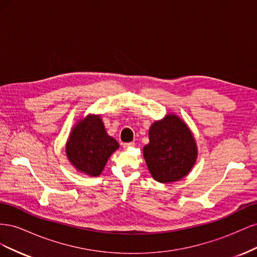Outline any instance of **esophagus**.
<instances>
[{"instance_id":"esophagus-1","label":"esophagus","mask_w":257,"mask_h":257,"mask_svg":"<svg viewBox=\"0 0 257 257\" xmlns=\"http://www.w3.org/2000/svg\"><path fill=\"white\" fill-rule=\"evenodd\" d=\"M135 146V143H126V144H123V148L124 149H128V148H132V147H134Z\"/></svg>"}]
</instances>
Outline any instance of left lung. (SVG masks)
<instances>
[{
  "label": "left lung",
  "mask_w": 257,
  "mask_h": 257,
  "mask_svg": "<svg viewBox=\"0 0 257 257\" xmlns=\"http://www.w3.org/2000/svg\"><path fill=\"white\" fill-rule=\"evenodd\" d=\"M154 180L170 183L188 176L197 160L198 149L192 131L180 116L167 113L149 128V144L143 149Z\"/></svg>",
  "instance_id": "left-lung-1"
}]
</instances>
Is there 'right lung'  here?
Masks as SVG:
<instances>
[{
  "mask_svg": "<svg viewBox=\"0 0 257 257\" xmlns=\"http://www.w3.org/2000/svg\"><path fill=\"white\" fill-rule=\"evenodd\" d=\"M119 144L107 134L100 114H88L75 123L65 144L69 163L78 173L97 177Z\"/></svg>",
  "mask_w": 257,
  "mask_h": 257,
  "instance_id": "1",
  "label": "right lung"
}]
</instances>
